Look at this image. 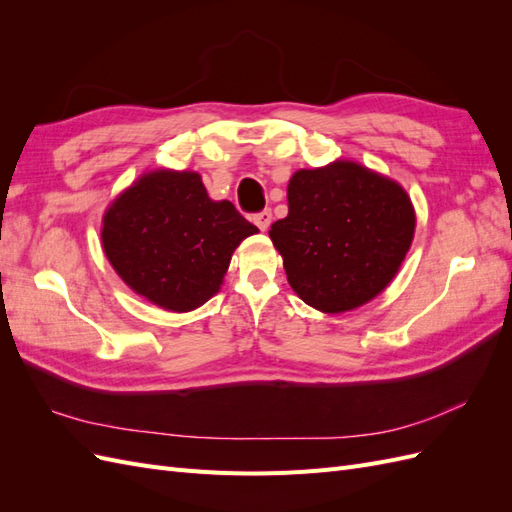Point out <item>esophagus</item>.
Returning a JSON list of instances; mask_svg holds the SVG:
<instances>
[{
    "mask_svg": "<svg viewBox=\"0 0 512 512\" xmlns=\"http://www.w3.org/2000/svg\"><path fill=\"white\" fill-rule=\"evenodd\" d=\"M271 220H273V213L271 209H265L254 215V224L260 228V230H267L271 226Z\"/></svg>",
    "mask_w": 512,
    "mask_h": 512,
    "instance_id": "obj_1",
    "label": "esophagus"
}]
</instances>
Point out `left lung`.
<instances>
[{"label":"left lung","mask_w":512,"mask_h":512,"mask_svg":"<svg viewBox=\"0 0 512 512\" xmlns=\"http://www.w3.org/2000/svg\"><path fill=\"white\" fill-rule=\"evenodd\" d=\"M414 207L401 185L350 160L297 170L288 215L269 237L290 288L324 314H342L391 284L414 237Z\"/></svg>","instance_id":"1"}]
</instances>
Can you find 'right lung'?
I'll return each mask as SVG.
<instances>
[{
    "label": "right lung",
    "instance_id": "add662e5",
    "mask_svg": "<svg viewBox=\"0 0 512 512\" xmlns=\"http://www.w3.org/2000/svg\"><path fill=\"white\" fill-rule=\"evenodd\" d=\"M230 200H211L192 170H153L121 192L102 220V247L136 294L192 312L220 290L232 252L256 235Z\"/></svg>",
    "mask_w": 512,
    "mask_h": 512
}]
</instances>
